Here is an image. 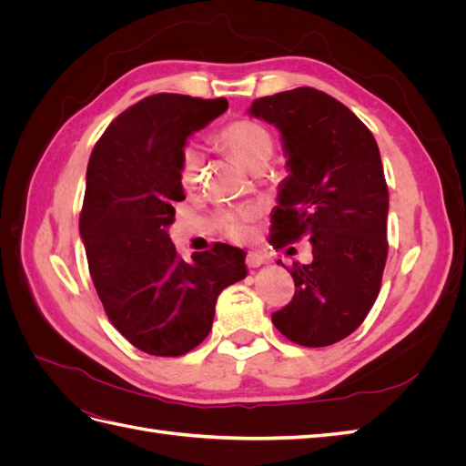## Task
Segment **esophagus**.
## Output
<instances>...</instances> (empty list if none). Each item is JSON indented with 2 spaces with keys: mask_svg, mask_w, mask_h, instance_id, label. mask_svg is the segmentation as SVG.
Segmentation results:
<instances>
[{
  "mask_svg": "<svg viewBox=\"0 0 466 466\" xmlns=\"http://www.w3.org/2000/svg\"><path fill=\"white\" fill-rule=\"evenodd\" d=\"M264 262H266V258H264L262 252L250 250L248 255H247V266H248V268H258V266H262Z\"/></svg>",
  "mask_w": 466,
  "mask_h": 466,
  "instance_id": "1",
  "label": "esophagus"
}]
</instances>
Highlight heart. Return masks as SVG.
<instances>
[{"label": "heart", "instance_id": "b5f03b06", "mask_svg": "<svg viewBox=\"0 0 466 466\" xmlns=\"http://www.w3.org/2000/svg\"><path fill=\"white\" fill-rule=\"evenodd\" d=\"M218 142L228 149L233 157L245 165L248 171L266 168L274 153V139L266 126L250 118H238L225 124L216 136ZM204 175V155L196 146H185L180 151L178 161V178L185 188H196L200 185ZM255 218V211L243 209L237 214H225L223 225L233 237H241L245 233V225Z\"/></svg>", "mask_w": 466, "mask_h": 466}]
</instances>
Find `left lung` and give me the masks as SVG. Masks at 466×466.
Segmentation results:
<instances>
[{
  "mask_svg": "<svg viewBox=\"0 0 466 466\" xmlns=\"http://www.w3.org/2000/svg\"><path fill=\"white\" fill-rule=\"evenodd\" d=\"M248 112L276 126L288 155L270 243L309 235L313 247L311 264L293 262L295 295L272 322L299 346L340 342L371 311L387 262L389 188L377 142L348 106L313 87L260 96Z\"/></svg>",
  "mask_w": 466,
  "mask_h": 466,
  "instance_id": "1",
  "label": "left lung"
}]
</instances>
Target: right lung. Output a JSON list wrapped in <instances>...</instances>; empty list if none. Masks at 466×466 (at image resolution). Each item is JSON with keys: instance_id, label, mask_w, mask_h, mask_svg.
<instances>
[{"instance_id": "add662e5", "label": "right lung", "mask_w": 466, "mask_h": 466, "mask_svg": "<svg viewBox=\"0 0 466 466\" xmlns=\"http://www.w3.org/2000/svg\"><path fill=\"white\" fill-rule=\"evenodd\" d=\"M228 98L157 93L126 108L95 144L79 233L108 320L137 350L177 358L211 330L219 293L247 276L245 252L216 243L185 262L167 228L187 139L228 110Z\"/></svg>"}]
</instances>
